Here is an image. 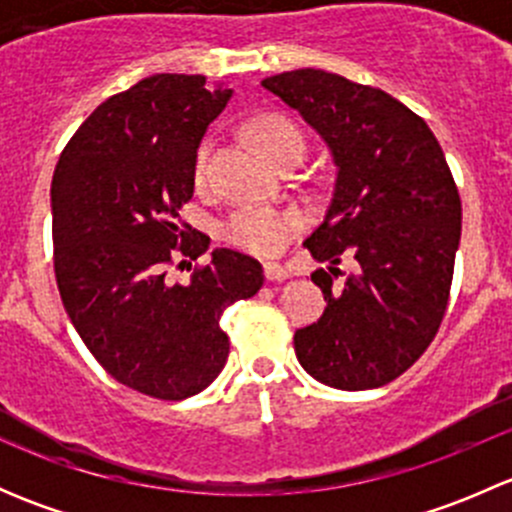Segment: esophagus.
<instances>
[{
	"mask_svg": "<svg viewBox=\"0 0 512 512\" xmlns=\"http://www.w3.org/2000/svg\"><path fill=\"white\" fill-rule=\"evenodd\" d=\"M265 277L270 282H285V280H289V270H287V267L277 265V262H267Z\"/></svg>",
	"mask_w": 512,
	"mask_h": 512,
	"instance_id": "obj_1",
	"label": "esophagus"
}]
</instances>
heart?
I'll list each match as a JSON object with an SVG mask.
<instances>
[{
    "instance_id": "1",
    "label": "heart",
    "mask_w": 512,
    "mask_h": 512,
    "mask_svg": "<svg viewBox=\"0 0 512 512\" xmlns=\"http://www.w3.org/2000/svg\"><path fill=\"white\" fill-rule=\"evenodd\" d=\"M257 141L262 143L272 160H277L289 148H304V138L285 118H262L255 126ZM210 146L205 143L195 158V175L198 180L208 170ZM304 227L299 210L275 208V205H242L225 220L223 235L230 245L252 255H277L282 247Z\"/></svg>"
}]
</instances>
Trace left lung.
Wrapping results in <instances>:
<instances>
[{
    "instance_id": "1",
    "label": "left lung",
    "mask_w": 512,
    "mask_h": 512,
    "mask_svg": "<svg viewBox=\"0 0 512 512\" xmlns=\"http://www.w3.org/2000/svg\"><path fill=\"white\" fill-rule=\"evenodd\" d=\"M262 89L287 103L327 143L334 193L307 237L336 274L342 251L360 262L342 293L312 275L327 309L294 332L309 376L344 391L376 389L404 374L441 327L461 242V198L436 136L381 89L322 69L267 76Z\"/></svg>"
}]
</instances>
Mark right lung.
Here are the masks:
<instances>
[{
  "label": "right lung",
  "instance_id": "obj_1",
  "mask_svg": "<svg viewBox=\"0 0 512 512\" xmlns=\"http://www.w3.org/2000/svg\"><path fill=\"white\" fill-rule=\"evenodd\" d=\"M230 98L198 74L148 76L81 123L51 180L54 272L71 324L113 379L153 399L213 384L230 354L220 314L265 282L260 262L227 247L188 285L165 277L210 247L178 210L193 198L200 141Z\"/></svg>",
  "mask_w": 512,
  "mask_h": 512
}]
</instances>
